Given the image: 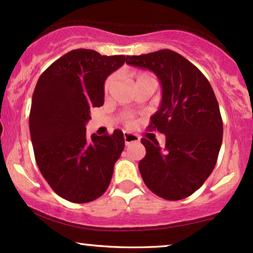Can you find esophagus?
Masks as SVG:
<instances>
[{
	"label": "esophagus",
	"mask_w": 253,
	"mask_h": 253,
	"mask_svg": "<svg viewBox=\"0 0 253 253\" xmlns=\"http://www.w3.org/2000/svg\"><path fill=\"white\" fill-rule=\"evenodd\" d=\"M124 139H125V144L126 145H129L132 143H136V141L140 140V138H139L136 134H133V133H124Z\"/></svg>",
	"instance_id": "obj_1"
}]
</instances>
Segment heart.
Segmentation results:
<instances>
[{"mask_svg":"<svg viewBox=\"0 0 253 253\" xmlns=\"http://www.w3.org/2000/svg\"><path fill=\"white\" fill-rule=\"evenodd\" d=\"M134 80H135V85H136V84H138V83L144 82V81H147V80H153V78L151 77L150 75L144 74V72H140V74H136L135 75ZM113 83H114V77H109L108 80L106 81V83H104V92H108L109 91L110 88H112ZM127 124L132 125V120L127 121Z\"/></svg>","mask_w":253,"mask_h":253,"instance_id":"1","label":"heart"}]
</instances>
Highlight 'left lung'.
I'll return each mask as SVG.
<instances>
[{
    "instance_id": "1",
    "label": "left lung",
    "mask_w": 253,
    "mask_h": 253,
    "mask_svg": "<svg viewBox=\"0 0 253 253\" xmlns=\"http://www.w3.org/2000/svg\"><path fill=\"white\" fill-rule=\"evenodd\" d=\"M126 63L155 72L162 84L161 107L149 128L165 134V145L141 139L146 156L139 162L140 175L159 197L185 199L210 177L221 147L222 119L213 88L175 51L127 56Z\"/></svg>"
}]
</instances>
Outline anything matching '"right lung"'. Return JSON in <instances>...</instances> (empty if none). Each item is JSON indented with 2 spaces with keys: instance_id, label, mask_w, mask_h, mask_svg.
<instances>
[{
  "instance_id": "right-lung-1",
  "label": "right lung",
  "mask_w": 253,
  "mask_h": 253,
  "mask_svg": "<svg viewBox=\"0 0 253 253\" xmlns=\"http://www.w3.org/2000/svg\"><path fill=\"white\" fill-rule=\"evenodd\" d=\"M126 56L72 50L52 63L32 97L30 130L40 172L56 194L74 203L100 197L124 151V133L86 136L90 109L104 102V81Z\"/></svg>"
}]
</instances>
